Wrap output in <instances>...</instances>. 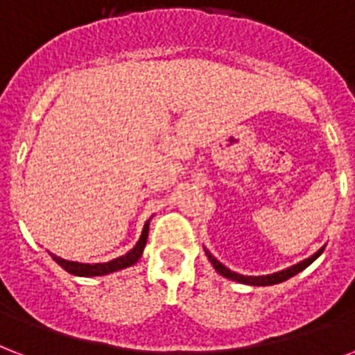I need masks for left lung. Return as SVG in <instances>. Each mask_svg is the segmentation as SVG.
<instances>
[{
  "label": "left lung",
  "mask_w": 355,
  "mask_h": 355,
  "mask_svg": "<svg viewBox=\"0 0 355 355\" xmlns=\"http://www.w3.org/2000/svg\"><path fill=\"white\" fill-rule=\"evenodd\" d=\"M322 251H324V248H320V250L316 251L315 255H311L309 259L297 262V264H294V266L286 268V270H281V272H275V274H268V275L236 274V272H232V270H229L227 266H223V264H221V262L218 261V259H216V257H214L208 250H205V253H207L208 261L212 262V266L216 268V272L223 275V277H227V279L238 281V283H243V285H251V286H268V285H277V283H283V281L291 279V277H294L296 274H300L302 270H305V268L309 266L311 262L316 261V259L322 255Z\"/></svg>",
  "instance_id": "left-lung-1"
}]
</instances>
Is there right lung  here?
I'll list each match as a JSON object with an SVG mask.
<instances>
[{
	"mask_svg": "<svg viewBox=\"0 0 355 355\" xmlns=\"http://www.w3.org/2000/svg\"><path fill=\"white\" fill-rule=\"evenodd\" d=\"M148 223L150 220L145 223L141 231V236L137 240L134 248L123 257H117L110 262H96V264H83V262H74V261H64L61 257L53 255L50 253L51 259L58 262L59 266L63 268L64 272H69L72 275H78V277H96V275H107L113 274V272H119V270H124V268L134 266L135 262L139 261V257L143 255V250L147 245V238H148Z\"/></svg>",
	"mask_w": 355,
	"mask_h": 355,
	"instance_id": "obj_1",
	"label": "right lung"
}]
</instances>
